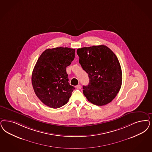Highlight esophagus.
Segmentation results:
<instances>
[{
	"label": "esophagus",
	"mask_w": 152,
	"mask_h": 152,
	"mask_svg": "<svg viewBox=\"0 0 152 152\" xmlns=\"http://www.w3.org/2000/svg\"><path fill=\"white\" fill-rule=\"evenodd\" d=\"M76 88L77 89H81V86L80 85H78L76 86Z\"/></svg>",
	"instance_id": "esophagus-1"
}]
</instances>
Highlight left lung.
I'll list each match as a JSON object with an SVG mask.
<instances>
[{"instance_id": "left-lung-1", "label": "left lung", "mask_w": 152, "mask_h": 152, "mask_svg": "<svg viewBox=\"0 0 152 152\" xmlns=\"http://www.w3.org/2000/svg\"><path fill=\"white\" fill-rule=\"evenodd\" d=\"M79 63L88 74L83 93L93 104L102 106L113 99L120 90L122 74L115 54L103 45L79 48Z\"/></svg>"}]
</instances>
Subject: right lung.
I'll use <instances>...</instances> for the list:
<instances>
[{"label": "right lung", "mask_w": 152, "mask_h": 152, "mask_svg": "<svg viewBox=\"0 0 152 152\" xmlns=\"http://www.w3.org/2000/svg\"><path fill=\"white\" fill-rule=\"evenodd\" d=\"M75 52L69 48L48 49L37 61L32 73L33 89L49 107L58 108L66 104L75 89L68 83L66 72L75 58Z\"/></svg>", "instance_id": "obj_1"}]
</instances>
